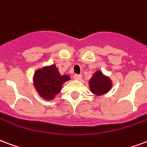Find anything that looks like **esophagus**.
<instances>
[{"label":"esophagus","instance_id":"34e87169","mask_svg":"<svg viewBox=\"0 0 147 147\" xmlns=\"http://www.w3.org/2000/svg\"><path fill=\"white\" fill-rule=\"evenodd\" d=\"M74 78L76 79V80H80L82 78V76L81 75H77V74H76V75H74Z\"/></svg>","mask_w":147,"mask_h":147}]
</instances>
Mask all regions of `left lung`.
Wrapping results in <instances>:
<instances>
[{
  "mask_svg": "<svg viewBox=\"0 0 147 147\" xmlns=\"http://www.w3.org/2000/svg\"><path fill=\"white\" fill-rule=\"evenodd\" d=\"M89 86L94 94L101 96L110 89L112 83L109 78L105 77L100 71H97L90 79Z\"/></svg>",
  "mask_w": 147,
  "mask_h": 147,
  "instance_id": "8db88e82",
  "label": "left lung"
}]
</instances>
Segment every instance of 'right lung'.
<instances>
[{
    "label": "right lung",
    "instance_id": "obj_1",
    "mask_svg": "<svg viewBox=\"0 0 147 147\" xmlns=\"http://www.w3.org/2000/svg\"><path fill=\"white\" fill-rule=\"evenodd\" d=\"M69 78V76L60 75L56 66L52 65L35 71L34 82V87L41 97L52 99L61 91L62 84Z\"/></svg>",
    "mask_w": 147,
    "mask_h": 147
}]
</instances>
